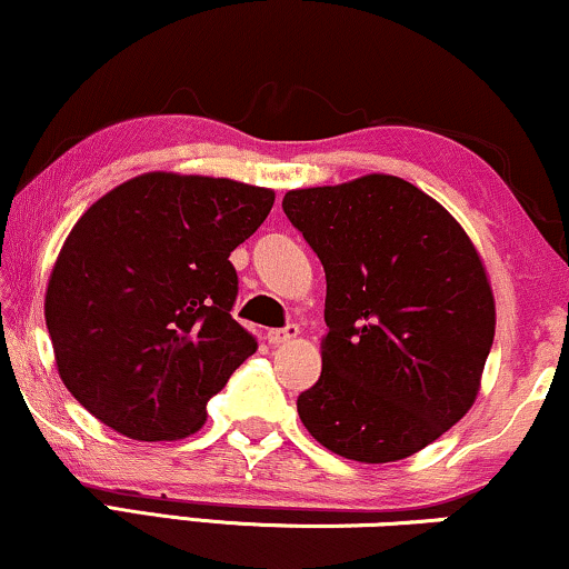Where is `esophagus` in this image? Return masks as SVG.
Returning a JSON list of instances; mask_svg holds the SVG:
<instances>
[{"label": "esophagus", "mask_w": 569, "mask_h": 569, "mask_svg": "<svg viewBox=\"0 0 569 569\" xmlns=\"http://www.w3.org/2000/svg\"><path fill=\"white\" fill-rule=\"evenodd\" d=\"M298 326L295 323H287L284 329H271V331H267V339H269V345H284V341H292L295 337H298Z\"/></svg>", "instance_id": "34e87169"}]
</instances>
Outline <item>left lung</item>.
<instances>
[{"label":"left lung","instance_id":"8db88e82","mask_svg":"<svg viewBox=\"0 0 569 569\" xmlns=\"http://www.w3.org/2000/svg\"><path fill=\"white\" fill-rule=\"evenodd\" d=\"M282 209L326 271L321 378L298 396L306 430L362 463L430 446L471 409L492 349L477 248L396 176L287 191Z\"/></svg>","mask_w":569,"mask_h":569}]
</instances>
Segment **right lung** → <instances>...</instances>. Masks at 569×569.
Here are the masks:
<instances>
[{
    "instance_id": "right-lung-1",
    "label": "right lung",
    "mask_w": 569,
    "mask_h": 569,
    "mask_svg": "<svg viewBox=\"0 0 569 569\" xmlns=\"http://www.w3.org/2000/svg\"><path fill=\"white\" fill-rule=\"evenodd\" d=\"M274 191L230 178L144 173L84 212L46 290L59 376L92 417L134 440H178L256 352L232 318L230 253Z\"/></svg>"
}]
</instances>
